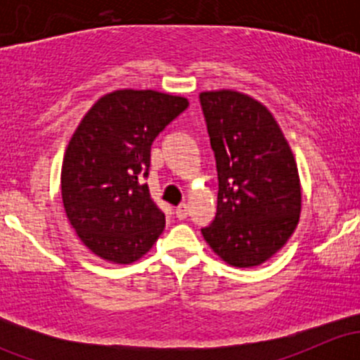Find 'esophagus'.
<instances>
[{
  "instance_id": "esophagus-1",
  "label": "esophagus",
  "mask_w": 360,
  "mask_h": 360,
  "mask_svg": "<svg viewBox=\"0 0 360 360\" xmlns=\"http://www.w3.org/2000/svg\"><path fill=\"white\" fill-rule=\"evenodd\" d=\"M176 217L177 219H186L188 217V205L186 203H181L176 207Z\"/></svg>"
}]
</instances>
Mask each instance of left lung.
<instances>
[{
	"mask_svg": "<svg viewBox=\"0 0 360 360\" xmlns=\"http://www.w3.org/2000/svg\"><path fill=\"white\" fill-rule=\"evenodd\" d=\"M217 169V212L202 235L231 266L270 259L296 230L301 188L292 151L271 112L233 90L202 92Z\"/></svg>",
	"mask_w": 360,
	"mask_h": 360,
	"instance_id": "left-lung-1",
	"label": "left lung"
}]
</instances>
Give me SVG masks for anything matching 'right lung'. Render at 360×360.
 <instances>
[{
    "label": "right lung",
    "mask_w": 360,
    "mask_h": 360,
    "mask_svg": "<svg viewBox=\"0 0 360 360\" xmlns=\"http://www.w3.org/2000/svg\"><path fill=\"white\" fill-rule=\"evenodd\" d=\"M188 108L157 90L101 97L72 134L60 172L68 219L96 256L129 264L157 242L165 214L150 197L151 144Z\"/></svg>",
    "instance_id": "obj_1"
}]
</instances>
